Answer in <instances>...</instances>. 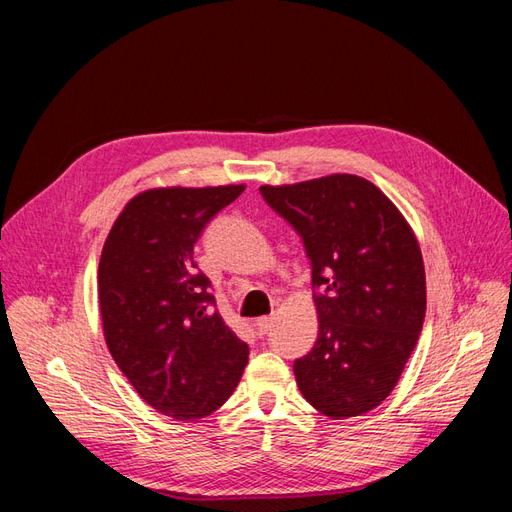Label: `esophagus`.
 <instances>
[{
  "instance_id": "obj_1",
  "label": "esophagus",
  "mask_w": 512,
  "mask_h": 512,
  "mask_svg": "<svg viewBox=\"0 0 512 512\" xmlns=\"http://www.w3.org/2000/svg\"><path fill=\"white\" fill-rule=\"evenodd\" d=\"M273 322H275V318H273V316H262V318H258V320H256V329H258L262 335H265V333H269V331H271Z\"/></svg>"
}]
</instances>
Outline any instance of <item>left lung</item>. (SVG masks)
Segmentation results:
<instances>
[{
	"label": "left lung",
	"instance_id": "1",
	"mask_svg": "<svg viewBox=\"0 0 512 512\" xmlns=\"http://www.w3.org/2000/svg\"><path fill=\"white\" fill-rule=\"evenodd\" d=\"M260 194L299 232L312 262L320 324L314 348L294 361L299 391L331 418L374 410L423 331L425 269L412 228L356 175L262 185Z\"/></svg>",
	"mask_w": 512,
	"mask_h": 512
}]
</instances>
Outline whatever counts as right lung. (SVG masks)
<instances>
[{"instance_id":"add662e5","label":"right lung","mask_w":512,"mask_h":512,"mask_svg":"<svg viewBox=\"0 0 512 512\" xmlns=\"http://www.w3.org/2000/svg\"><path fill=\"white\" fill-rule=\"evenodd\" d=\"M245 185L134 196L108 232L98 297L106 346L136 393L177 421L218 410L247 365L245 342L215 309L194 245Z\"/></svg>"}]
</instances>
